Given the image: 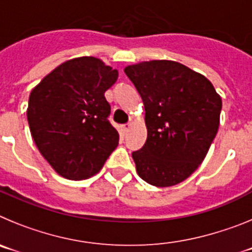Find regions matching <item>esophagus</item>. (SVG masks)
Masks as SVG:
<instances>
[{
    "label": "esophagus",
    "instance_id": "esophagus-1",
    "mask_svg": "<svg viewBox=\"0 0 252 252\" xmlns=\"http://www.w3.org/2000/svg\"><path fill=\"white\" fill-rule=\"evenodd\" d=\"M130 127H131V124H126V125H124V126H122V128H124L125 132H127V131L130 130Z\"/></svg>",
    "mask_w": 252,
    "mask_h": 252
}]
</instances>
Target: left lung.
I'll return each mask as SVG.
<instances>
[{
  "mask_svg": "<svg viewBox=\"0 0 252 252\" xmlns=\"http://www.w3.org/2000/svg\"><path fill=\"white\" fill-rule=\"evenodd\" d=\"M145 108L148 139L133 151L139 177L165 188L186 180L202 164L220 126L222 99L201 73L173 60L125 68Z\"/></svg>",
  "mask_w": 252,
  "mask_h": 252,
  "instance_id": "left-lung-1",
  "label": "left lung"
}]
</instances>
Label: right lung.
Listing matches in <instances>:
<instances>
[{
	"label": "right lung",
	"mask_w": 252,
	"mask_h": 252,
	"mask_svg": "<svg viewBox=\"0 0 252 252\" xmlns=\"http://www.w3.org/2000/svg\"><path fill=\"white\" fill-rule=\"evenodd\" d=\"M117 78L119 72L98 58L81 57L60 64L31 91L26 111L31 136L63 178L93 177L119 145L104 98Z\"/></svg>",
	"instance_id": "obj_1"
}]
</instances>
